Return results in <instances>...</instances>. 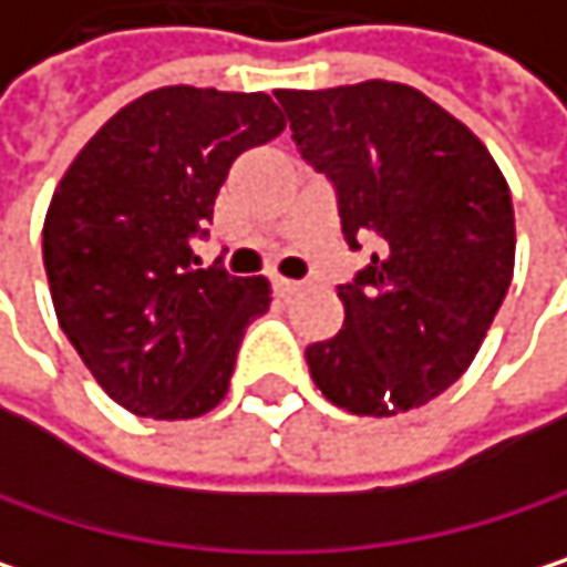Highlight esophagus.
<instances>
[{"instance_id": "1", "label": "esophagus", "mask_w": 567, "mask_h": 567, "mask_svg": "<svg viewBox=\"0 0 567 567\" xmlns=\"http://www.w3.org/2000/svg\"><path fill=\"white\" fill-rule=\"evenodd\" d=\"M275 289H278V296H299V292L306 289V281H296V278H281V275H275Z\"/></svg>"}]
</instances>
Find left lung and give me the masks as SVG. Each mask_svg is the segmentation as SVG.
I'll use <instances>...</instances> for the list:
<instances>
[{"label":"left lung","instance_id":"obj_1","mask_svg":"<svg viewBox=\"0 0 567 567\" xmlns=\"http://www.w3.org/2000/svg\"><path fill=\"white\" fill-rule=\"evenodd\" d=\"M292 138L339 192L352 248L339 336L306 349L319 392L369 419L442 395L478 355L515 271L512 192L482 138L425 92L369 79L278 89Z\"/></svg>","mask_w":567,"mask_h":567}]
</instances>
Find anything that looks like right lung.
Here are the masks:
<instances>
[{
	"mask_svg": "<svg viewBox=\"0 0 567 567\" xmlns=\"http://www.w3.org/2000/svg\"><path fill=\"white\" fill-rule=\"evenodd\" d=\"M286 128L265 92L165 85L118 109L72 158L42 225L55 319L112 402L142 419L212 412L245 326L271 289L261 275L198 268L231 162Z\"/></svg>",
	"mask_w": 567,
	"mask_h": 567,
	"instance_id": "add662e5",
	"label": "right lung"
}]
</instances>
